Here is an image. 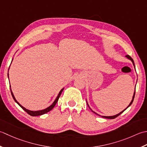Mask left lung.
<instances>
[{
	"instance_id": "8db88e82",
	"label": "left lung",
	"mask_w": 147,
	"mask_h": 147,
	"mask_svg": "<svg viewBox=\"0 0 147 147\" xmlns=\"http://www.w3.org/2000/svg\"><path fill=\"white\" fill-rule=\"evenodd\" d=\"M125 57H127V58H128V59H130V60H131V61H132L133 62V65L134 66V61H133V58H131V57L129 56V55H126V56H125ZM134 67H135V66H134ZM134 96H135V91H134V95H133V100H132V101H131V103H130V104L129 105H128V107L126 108V109H125V110H123V111H122L121 112H120L119 113H118V114H117V115H113V116H102V117H103V118H106V119H115V118H116L117 117H118L119 115H121V113H122V112H124L125 111V110H126L127 109V108L129 107L130 105H131V104H132V103L133 102V100H134ZM94 113H96V114H97V113H95V112H94ZM97 115H98V114H97Z\"/></svg>"
}]
</instances>
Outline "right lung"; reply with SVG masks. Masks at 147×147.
<instances>
[{"label":"right lung","mask_w":147,"mask_h":147,"mask_svg":"<svg viewBox=\"0 0 147 147\" xmlns=\"http://www.w3.org/2000/svg\"><path fill=\"white\" fill-rule=\"evenodd\" d=\"M12 61H13V60H12ZM11 62H12V61H11ZM7 76H8V77H9V74H7ZM10 88H11V86H10ZM63 89H64V88H63V89H61V90L60 91V92H59L58 96H57V98H56V99L55 100V101H54L53 103L51 105L49 106V107H47V109H44V110H38V111H31V110H28V109H26L25 108H24L23 106L21 105L16 101V99H15V98H14V95H13V92H12V91H11V89H11V92L12 96H13V99H14V100L15 101H16V102L19 105L20 107H22V109H23L24 110H25V111L26 113H28V114H29L30 115H31V116H38V115H43V114H44V113H47V112H49V111H51V110L53 109L54 107H55V106L56 105V103L58 102V100H59V96H60V95H61V94L62 91H63Z\"/></svg>","instance_id":"add662e5"}]
</instances>
